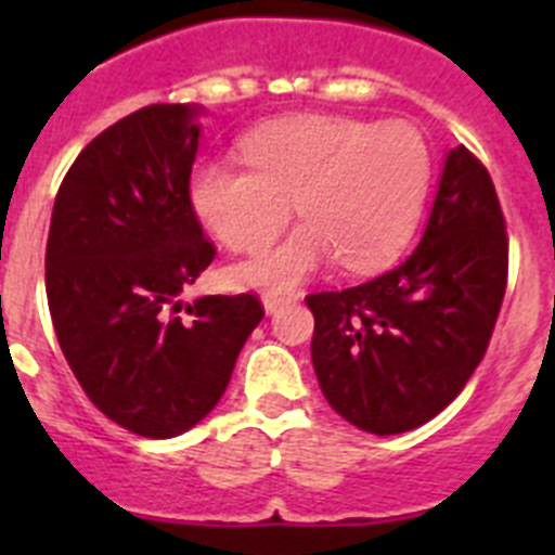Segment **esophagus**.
Masks as SVG:
<instances>
[{
  "mask_svg": "<svg viewBox=\"0 0 555 555\" xmlns=\"http://www.w3.org/2000/svg\"><path fill=\"white\" fill-rule=\"evenodd\" d=\"M283 306H288L286 297H278V294H263V311H267L269 317L281 311Z\"/></svg>",
  "mask_w": 555,
  "mask_h": 555,
  "instance_id": "obj_1",
  "label": "esophagus"
}]
</instances>
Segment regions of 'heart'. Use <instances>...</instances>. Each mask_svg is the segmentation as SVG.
<instances>
[{"mask_svg": "<svg viewBox=\"0 0 555 555\" xmlns=\"http://www.w3.org/2000/svg\"><path fill=\"white\" fill-rule=\"evenodd\" d=\"M247 166L199 164L191 205L233 249H258L288 222L281 244L233 267L238 286L288 292L338 258L347 272H375L403 253L428 197V141L405 121L300 113L244 139Z\"/></svg>", "mask_w": 555, "mask_h": 555, "instance_id": "heart-1", "label": "heart"}]
</instances>
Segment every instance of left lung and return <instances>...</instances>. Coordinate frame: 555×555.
I'll return each instance as SVG.
<instances>
[{"label": "left lung", "instance_id": "1", "mask_svg": "<svg viewBox=\"0 0 555 555\" xmlns=\"http://www.w3.org/2000/svg\"><path fill=\"white\" fill-rule=\"evenodd\" d=\"M506 274L498 191L473 152L455 146L414 253L375 281L306 297L313 372L331 409L377 436L434 420L487 352Z\"/></svg>", "mask_w": 555, "mask_h": 555}]
</instances>
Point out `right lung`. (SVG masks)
<instances>
[{
    "mask_svg": "<svg viewBox=\"0 0 555 555\" xmlns=\"http://www.w3.org/2000/svg\"><path fill=\"white\" fill-rule=\"evenodd\" d=\"M199 105H150L77 155L52 208L47 300L91 403L121 428L171 439L210 414L263 308L253 294H180L214 261L191 208Z\"/></svg>",
    "mask_w": 555,
    "mask_h": 555,
    "instance_id": "add662e5",
    "label": "right lung"
}]
</instances>
